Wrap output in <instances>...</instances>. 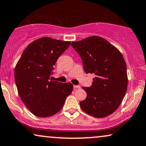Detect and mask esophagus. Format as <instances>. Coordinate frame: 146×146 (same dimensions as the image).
Wrapping results in <instances>:
<instances>
[{"instance_id":"esophagus-1","label":"esophagus","mask_w":146,"mask_h":146,"mask_svg":"<svg viewBox=\"0 0 146 146\" xmlns=\"http://www.w3.org/2000/svg\"><path fill=\"white\" fill-rule=\"evenodd\" d=\"M73 88H74V89L75 90H77V89H79V88H81V86H73Z\"/></svg>"}]
</instances>
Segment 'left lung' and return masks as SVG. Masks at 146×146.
I'll return each instance as SVG.
<instances>
[{"mask_svg": "<svg viewBox=\"0 0 146 146\" xmlns=\"http://www.w3.org/2000/svg\"><path fill=\"white\" fill-rule=\"evenodd\" d=\"M71 46L80 55L85 72L96 75L91 86L82 88L87 97L79 102L82 109L96 118L113 113L122 102L128 84L123 55L110 42L98 36L72 42Z\"/></svg>", "mask_w": 146, "mask_h": 146, "instance_id": "1", "label": "left lung"}]
</instances>
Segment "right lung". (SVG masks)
Returning <instances> with one entry per match:
<instances>
[{
	"label": "right lung",
	"mask_w": 146,
	"mask_h": 146,
	"mask_svg": "<svg viewBox=\"0 0 146 146\" xmlns=\"http://www.w3.org/2000/svg\"><path fill=\"white\" fill-rule=\"evenodd\" d=\"M71 44L44 37L32 42L24 50L15 69L18 93L33 114L48 117L57 113L73 91L71 83L52 81L57 59Z\"/></svg>",
	"instance_id": "add662e5"
}]
</instances>
